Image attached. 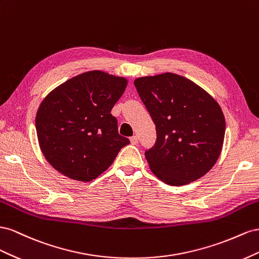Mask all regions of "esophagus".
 Masks as SVG:
<instances>
[{"label":"esophagus","instance_id":"1","mask_svg":"<svg viewBox=\"0 0 259 259\" xmlns=\"http://www.w3.org/2000/svg\"><path fill=\"white\" fill-rule=\"evenodd\" d=\"M130 142H131V144H134V145H137V144L139 143V138H138L137 136H134V137H131V138H130Z\"/></svg>","mask_w":259,"mask_h":259}]
</instances>
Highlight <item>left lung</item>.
Here are the masks:
<instances>
[{
	"mask_svg": "<svg viewBox=\"0 0 259 259\" xmlns=\"http://www.w3.org/2000/svg\"><path fill=\"white\" fill-rule=\"evenodd\" d=\"M134 83L156 125V142L145 152L153 174L176 187L207 174L220 156L226 131L217 101L172 72L137 78Z\"/></svg>",
	"mask_w": 259,
	"mask_h": 259,
	"instance_id": "obj_1",
	"label": "left lung"
}]
</instances>
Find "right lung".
<instances>
[{
  "label": "right lung",
  "mask_w": 259,
  "mask_h": 259,
  "mask_svg": "<svg viewBox=\"0 0 259 259\" xmlns=\"http://www.w3.org/2000/svg\"><path fill=\"white\" fill-rule=\"evenodd\" d=\"M127 84L123 77L92 70L65 81L44 98L35 129L44 157L55 170L89 182L113 164L130 143L118 134L110 114Z\"/></svg>",
  "instance_id": "obj_1"
}]
</instances>
